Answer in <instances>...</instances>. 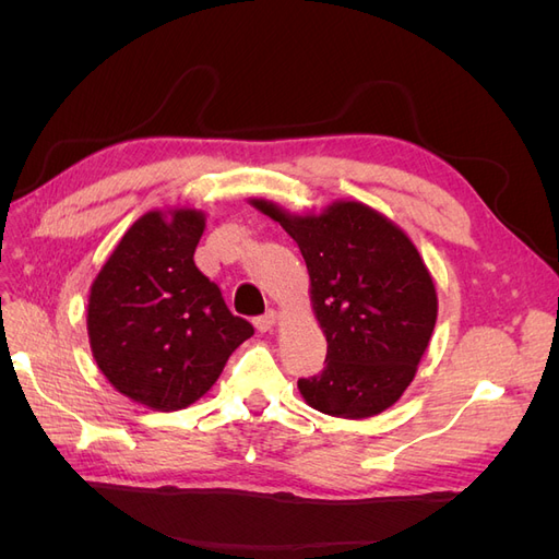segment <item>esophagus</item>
<instances>
[{
  "label": "esophagus",
  "instance_id": "obj_1",
  "mask_svg": "<svg viewBox=\"0 0 559 559\" xmlns=\"http://www.w3.org/2000/svg\"><path fill=\"white\" fill-rule=\"evenodd\" d=\"M275 324H277V312L275 310H267L263 317H259L257 321H253V326H257L261 333L273 331Z\"/></svg>",
  "mask_w": 559,
  "mask_h": 559
}]
</instances>
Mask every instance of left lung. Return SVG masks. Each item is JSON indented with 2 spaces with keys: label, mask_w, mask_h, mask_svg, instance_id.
I'll return each instance as SVG.
<instances>
[{
  "label": "left lung",
  "mask_w": 559,
  "mask_h": 559,
  "mask_svg": "<svg viewBox=\"0 0 559 559\" xmlns=\"http://www.w3.org/2000/svg\"><path fill=\"white\" fill-rule=\"evenodd\" d=\"M296 240L310 275V302L326 335V368L298 380L310 408L345 419L384 413L425 357L438 314L436 284L417 247L382 212L335 200L292 214L249 198Z\"/></svg>",
  "instance_id": "8db88e82"
}]
</instances>
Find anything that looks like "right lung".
<instances>
[{"mask_svg": "<svg viewBox=\"0 0 559 559\" xmlns=\"http://www.w3.org/2000/svg\"><path fill=\"white\" fill-rule=\"evenodd\" d=\"M202 230V210H151L91 284L93 359L116 392L151 411H181L205 396L230 354L253 335L195 267Z\"/></svg>", "mask_w": 559, "mask_h": 559, "instance_id": "add662e5", "label": "right lung"}]
</instances>
